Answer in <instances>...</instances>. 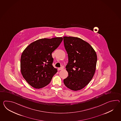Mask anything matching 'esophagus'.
I'll list each match as a JSON object with an SVG mask.
<instances>
[{
    "label": "esophagus",
    "mask_w": 121,
    "mask_h": 121,
    "mask_svg": "<svg viewBox=\"0 0 121 121\" xmlns=\"http://www.w3.org/2000/svg\"><path fill=\"white\" fill-rule=\"evenodd\" d=\"M63 69H64V67H63V66H62V67H61L60 68H58V69H59V70H62Z\"/></svg>",
    "instance_id": "34e87169"
}]
</instances>
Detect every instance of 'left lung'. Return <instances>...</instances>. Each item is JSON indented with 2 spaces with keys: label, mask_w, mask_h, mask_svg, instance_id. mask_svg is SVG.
I'll use <instances>...</instances> for the list:
<instances>
[{
  "label": "left lung",
  "mask_w": 121,
  "mask_h": 121,
  "mask_svg": "<svg viewBox=\"0 0 121 121\" xmlns=\"http://www.w3.org/2000/svg\"><path fill=\"white\" fill-rule=\"evenodd\" d=\"M68 62L65 66L68 77L63 80L65 86L77 91L83 88L94 77L97 56L91 46L77 37H63Z\"/></svg>",
  "instance_id": "obj_1"
}]
</instances>
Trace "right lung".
Listing matches in <instances>:
<instances>
[{
	"instance_id": "right-lung-1",
	"label": "right lung",
	"mask_w": 121,
	"mask_h": 121,
	"mask_svg": "<svg viewBox=\"0 0 121 121\" xmlns=\"http://www.w3.org/2000/svg\"><path fill=\"white\" fill-rule=\"evenodd\" d=\"M62 40V37L40 39L30 44L23 51L21 56V73L34 88H41L48 85L57 72L52 65V54Z\"/></svg>"
}]
</instances>
